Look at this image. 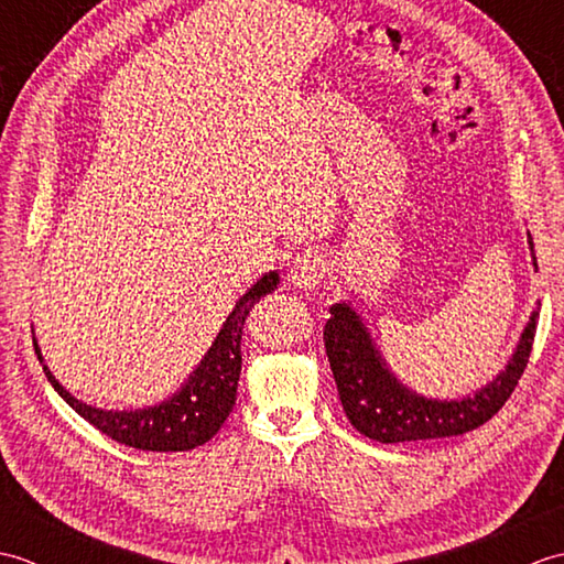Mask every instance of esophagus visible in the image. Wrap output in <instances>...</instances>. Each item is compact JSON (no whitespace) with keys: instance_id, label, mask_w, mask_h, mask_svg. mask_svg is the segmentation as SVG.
<instances>
[{"instance_id":"34e87169","label":"esophagus","mask_w":564,"mask_h":564,"mask_svg":"<svg viewBox=\"0 0 564 564\" xmlns=\"http://www.w3.org/2000/svg\"><path fill=\"white\" fill-rule=\"evenodd\" d=\"M327 273V259L317 249L297 251L291 261L289 281L303 291H315Z\"/></svg>"}]
</instances>
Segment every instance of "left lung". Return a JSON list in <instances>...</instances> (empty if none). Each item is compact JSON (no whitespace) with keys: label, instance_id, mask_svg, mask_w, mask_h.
I'll return each mask as SVG.
<instances>
[{"label":"left lung","instance_id":"left-lung-1","mask_svg":"<svg viewBox=\"0 0 564 564\" xmlns=\"http://www.w3.org/2000/svg\"><path fill=\"white\" fill-rule=\"evenodd\" d=\"M529 245L533 249L531 235ZM533 267L538 269L535 257ZM329 315L332 317L325 325V349L341 406L354 429L380 443L458 436L489 422L511 398L521 373L529 366L538 317V313H533L507 370H501L487 388L475 392V398L441 402L419 398L402 388L398 378H392L386 361L370 341L361 317L349 305H332Z\"/></svg>","mask_w":564,"mask_h":564}]
</instances>
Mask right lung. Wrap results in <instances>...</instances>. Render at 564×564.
I'll return each mask as SVG.
<instances>
[{"label": "right lung", "instance_id": "1", "mask_svg": "<svg viewBox=\"0 0 564 564\" xmlns=\"http://www.w3.org/2000/svg\"><path fill=\"white\" fill-rule=\"evenodd\" d=\"M279 283V273L269 271L251 285V289L239 297V303L232 307L230 317L225 319L218 337L208 349L206 358L194 370V376L186 380V386L178 390L172 400H166L158 406H148V410L135 412H106L89 406L59 386L53 378L47 366H43L45 378L57 390L72 410L79 416L87 419L91 426H97L101 434L109 438L126 443L140 451H191L203 443L210 441L218 434L225 419L230 416L235 400H237V380L239 370H242V329L245 319L249 315L251 305H254L261 295H267ZM33 349L39 361L43 364V356L39 344L33 339Z\"/></svg>", "mask_w": 564, "mask_h": 564}]
</instances>
